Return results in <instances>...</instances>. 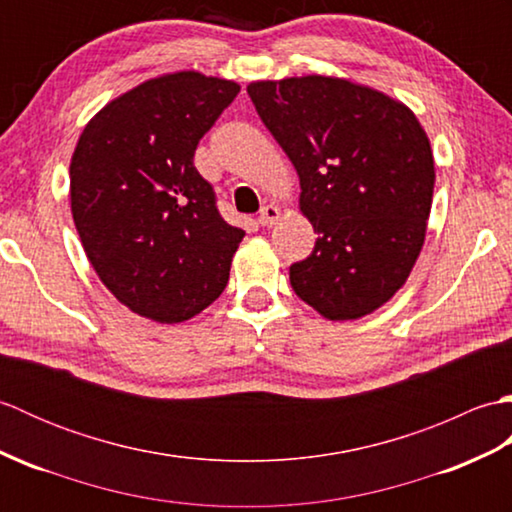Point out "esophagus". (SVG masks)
Listing matches in <instances>:
<instances>
[{
	"label": "esophagus",
	"instance_id": "1",
	"mask_svg": "<svg viewBox=\"0 0 512 512\" xmlns=\"http://www.w3.org/2000/svg\"><path fill=\"white\" fill-rule=\"evenodd\" d=\"M281 217V211H279V206H275V204H266L262 211H259V217H257V222L262 224V226H273L277 220Z\"/></svg>",
	"mask_w": 512,
	"mask_h": 512
}]
</instances>
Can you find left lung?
Here are the masks:
<instances>
[{"mask_svg": "<svg viewBox=\"0 0 512 512\" xmlns=\"http://www.w3.org/2000/svg\"><path fill=\"white\" fill-rule=\"evenodd\" d=\"M295 165L299 206L319 233L290 286L330 321L358 319L405 284L431 211L433 154L409 107L332 76L246 88Z\"/></svg>", "mask_w": 512, "mask_h": 512, "instance_id": "1", "label": "left lung"}]
</instances>
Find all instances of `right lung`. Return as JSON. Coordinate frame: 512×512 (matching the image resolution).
Instances as JSON below:
<instances>
[{
	"mask_svg": "<svg viewBox=\"0 0 512 512\" xmlns=\"http://www.w3.org/2000/svg\"><path fill=\"white\" fill-rule=\"evenodd\" d=\"M237 92L200 72L158 76L105 105L76 143V231L107 290L140 317L187 321L228 284L244 231L224 222L193 156Z\"/></svg>",
	"mask_w": 512,
	"mask_h": 512,
	"instance_id": "right-lung-1",
	"label": "right lung"
}]
</instances>
